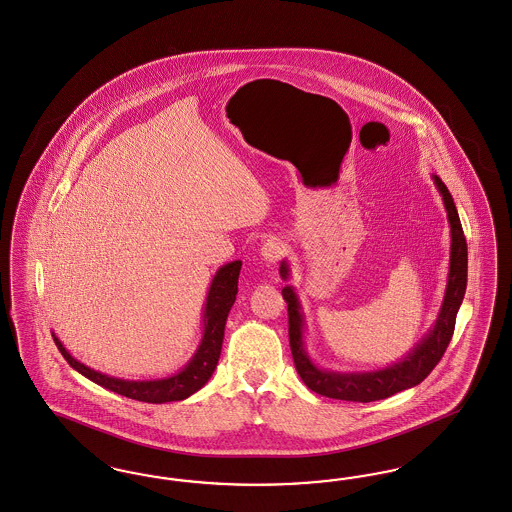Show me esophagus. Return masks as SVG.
Instances as JSON below:
<instances>
[{
    "instance_id": "1",
    "label": "esophagus",
    "mask_w": 512,
    "mask_h": 512,
    "mask_svg": "<svg viewBox=\"0 0 512 512\" xmlns=\"http://www.w3.org/2000/svg\"><path fill=\"white\" fill-rule=\"evenodd\" d=\"M285 250H287V246L279 237H269L266 243L262 245V258L269 264H275L277 260H281Z\"/></svg>"
}]
</instances>
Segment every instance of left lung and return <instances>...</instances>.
<instances>
[{"label": "left lung", "mask_w": 512, "mask_h": 512, "mask_svg": "<svg viewBox=\"0 0 512 512\" xmlns=\"http://www.w3.org/2000/svg\"><path fill=\"white\" fill-rule=\"evenodd\" d=\"M434 183L444 200L447 220L451 227V256H449L447 287H445L444 302L434 327L401 361L371 373H334V371H323L315 367L304 348V315L300 312L298 296L292 287L283 289V298L289 306L287 310H289L292 359L298 375L315 394L327 396L333 400L361 401V403L384 400L398 394L401 390L421 384L444 356L445 348L449 346L455 331L457 312L463 304L465 290H467L468 254L467 239H465L463 225L459 220L453 197L447 191L444 181L438 176H434ZM279 271L283 279H289L287 262H281Z\"/></svg>", "instance_id": "left-lung-1"}]
</instances>
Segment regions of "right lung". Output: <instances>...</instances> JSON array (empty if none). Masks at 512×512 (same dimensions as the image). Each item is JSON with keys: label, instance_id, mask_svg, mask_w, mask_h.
Instances as JSON below:
<instances>
[{"label": "right lung", "instance_id": "1", "mask_svg": "<svg viewBox=\"0 0 512 512\" xmlns=\"http://www.w3.org/2000/svg\"><path fill=\"white\" fill-rule=\"evenodd\" d=\"M241 266L243 262L235 260L231 264L220 267L218 273L214 275L206 296L204 319H202L204 333H202L199 348L195 356L191 357V361L172 377L156 378V380H124V378L109 377L89 369L84 363L70 356L55 334H53V340L72 369H76L80 375H84L111 392L126 396L130 400L147 401V403L185 400L208 382V378L212 377L218 365V359L222 354L225 321L231 306L235 304V296L239 290L237 285H239Z\"/></svg>", "mask_w": 512, "mask_h": 512}]
</instances>
